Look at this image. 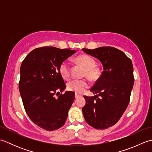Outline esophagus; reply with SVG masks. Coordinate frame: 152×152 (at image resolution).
Here are the masks:
<instances>
[{
	"instance_id": "esophagus-1",
	"label": "esophagus",
	"mask_w": 152,
	"mask_h": 152,
	"mask_svg": "<svg viewBox=\"0 0 152 152\" xmlns=\"http://www.w3.org/2000/svg\"><path fill=\"white\" fill-rule=\"evenodd\" d=\"M79 96H80V95H78V94H75V98H76V99H77V98H78V97H79Z\"/></svg>"
}]
</instances>
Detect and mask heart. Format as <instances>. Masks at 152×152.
Wrapping results in <instances>:
<instances>
[{
	"mask_svg": "<svg viewBox=\"0 0 152 152\" xmlns=\"http://www.w3.org/2000/svg\"><path fill=\"white\" fill-rule=\"evenodd\" d=\"M76 61L82 65L86 69L85 75L91 80H96L101 75V71L95 66V61L88 55H81L76 57ZM61 76L64 80H69L70 78V70L69 64L66 61H63L59 68ZM89 83L86 80H74L68 83L67 88L69 91L82 94L89 88Z\"/></svg>",
	"mask_w": 152,
	"mask_h": 152,
	"instance_id": "b5f03b06",
	"label": "heart"
}]
</instances>
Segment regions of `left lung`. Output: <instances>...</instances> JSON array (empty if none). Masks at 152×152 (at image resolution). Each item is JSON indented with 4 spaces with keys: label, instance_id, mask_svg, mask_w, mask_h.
I'll return each mask as SVG.
<instances>
[{
    "label": "left lung",
    "instance_id": "left-lung-1",
    "mask_svg": "<svg viewBox=\"0 0 152 152\" xmlns=\"http://www.w3.org/2000/svg\"><path fill=\"white\" fill-rule=\"evenodd\" d=\"M82 50L98 59L103 71L90 91L94 96H84L82 108L86 122L97 129H104L117 123L125 111L133 87V66L122 51L113 47Z\"/></svg>",
    "mask_w": 152,
    "mask_h": 152
}]
</instances>
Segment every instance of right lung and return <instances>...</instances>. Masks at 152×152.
Instances as JSON below:
<instances>
[{
    "label": "right lung",
    "mask_w": 152,
    "mask_h": 152,
    "mask_svg": "<svg viewBox=\"0 0 152 152\" xmlns=\"http://www.w3.org/2000/svg\"><path fill=\"white\" fill-rule=\"evenodd\" d=\"M76 52L55 47L38 48L22 62L19 89L25 110L32 121L45 130H57L64 125L75 99L73 91L59 95L66 85L59 68Z\"/></svg>",
    "instance_id": "obj_1"
}]
</instances>
